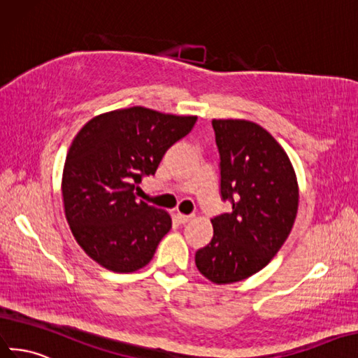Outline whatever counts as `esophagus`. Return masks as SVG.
<instances>
[{
  "mask_svg": "<svg viewBox=\"0 0 358 358\" xmlns=\"http://www.w3.org/2000/svg\"><path fill=\"white\" fill-rule=\"evenodd\" d=\"M192 219H193L192 214H181V213H178V214H177V220H178L181 224H185V223L190 222Z\"/></svg>",
  "mask_w": 358,
  "mask_h": 358,
  "instance_id": "34e87169",
  "label": "esophagus"
}]
</instances>
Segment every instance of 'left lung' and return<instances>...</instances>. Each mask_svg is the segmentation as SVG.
Instances as JSON below:
<instances>
[{
  "label": "left lung",
  "mask_w": 358,
  "mask_h": 358,
  "mask_svg": "<svg viewBox=\"0 0 358 358\" xmlns=\"http://www.w3.org/2000/svg\"><path fill=\"white\" fill-rule=\"evenodd\" d=\"M220 155V195L231 213L211 219L213 238L195 255L217 285L240 282L267 265L288 238L299 210L292 163L267 130L248 120H213Z\"/></svg>",
  "instance_id": "left-lung-1"
}]
</instances>
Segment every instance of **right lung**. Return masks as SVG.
I'll return each instance as SVG.
<instances>
[{"instance_id": "obj_1", "label": "right lung", "mask_w": 358, "mask_h": 358, "mask_svg": "<svg viewBox=\"0 0 358 358\" xmlns=\"http://www.w3.org/2000/svg\"><path fill=\"white\" fill-rule=\"evenodd\" d=\"M195 122L134 106L94 117L75 136L61 181L64 213L79 246L101 267L131 273L155 257L172 220L138 201L135 189Z\"/></svg>"}]
</instances>
